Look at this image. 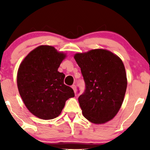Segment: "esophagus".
<instances>
[{
	"instance_id": "1",
	"label": "esophagus",
	"mask_w": 150,
	"mask_h": 150,
	"mask_svg": "<svg viewBox=\"0 0 150 150\" xmlns=\"http://www.w3.org/2000/svg\"><path fill=\"white\" fill-rule=\"evenodd\" d=\"M71 88H72L74 91V93H76V87L75 85H73L72 86H71Z\"/></svg>"
}]
</instances>
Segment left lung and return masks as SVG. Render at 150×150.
I'll return each instance as SVG.
<instances>
[{"label": "left lung", "instance_id": "left-lung-1", "mask_svg": "<svg viewBox=\"0 0 150 150\" xmlns=\"http://www.w3.org/2000/svg\"><path fill=\"white\" fill-rule=\"evenodd\" d=\"M74 59L85 83V91L78 99L84 117L94 124L108 122L120 109L126 93L124 63L103 49L78 53Z\"/></svg>", "mask_w": 150, "mask_h": 150}]
</instances>
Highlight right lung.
<instances>
[{"label": "right lung", "instance_id": "add662e5", "mask_svg": "<svg viewBox=\"0 0 150 150\" xmlns=\"http://www.w3.org/2000/svg\"><path fill=\"white\" fill-rule=\"evenodd\" d=\"M65 57L54 47L40 46L25 57L18 71L20 95L28 110L42 120L61 114L65 102L74 92L65 85V74L58 71Z\"/></svg>", "mask_w": 150, "mask_h": 150}]
</instances>
